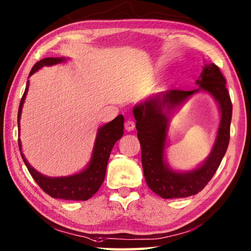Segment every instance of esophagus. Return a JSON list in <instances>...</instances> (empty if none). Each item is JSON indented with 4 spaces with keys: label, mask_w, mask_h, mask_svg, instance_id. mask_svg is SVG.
I'll list each match as a JSON object with an SVG mask.
<instances>
[{
    "label": "esophagus",
    "mask_w": 251,
    "mask_h": 251,
    "mask_svg": "<svg viewBox=\"0 0 251 251\" xmlns=\"http://www.w3.org/2000/svg\"><path fill=\"white\" fill-rule=\"evenodd\" d=\"M134 128H135V123H134V121L127 120V121L125 122V129L130 131V130H134Z\"/></svg>",
    "instance_id": "esophagus-1"
}]
</instances>
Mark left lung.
Listing matches in <instances>:
<instances>
[{
  "mask_svg": "<svg viewBox=\"0 0 251 251\" xmlns=\"http://www.w3.org/2000/svg\"><path fill=\"white\" fill-rule=\"evenodd\" d=\"M197 83L199 89L193 91L170 90L157 93L133 110L145 179L150 190L162 199L188 198L201 192L215 175L228 147L233 104L224 75L215 63H206ZM200 89L211 94L219 103L221 123L217 140L210 156L201 166L192 172L176 173L164 159L169 116L171 110Z\"/></svg>",
  "mask_w": 251,
  "mask_h": 251,
  "instance_id": "obj_1",
  "label": "left lung"
}]
</instances>
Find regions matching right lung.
I'll return each instance as SVG.
<instances>
[{
	"mask_svg": "<svg viewBox=\"0 0 251 251\" xmlns=\"http://www.w3.org/2000/svg\"><path fill=\"white\" fill-rule=\"evenodd\" d=\"M63 61H66V58H44L37 63H35V66L31 68L29 76L34 75L40 68L45 66H53ZM28 84L29 82L27 81L25 92L23 94L20 107H18V134H20L22 108L23 104L25 102L27 91H28ZM123 134H124V117H123V115H118L112 122L100 127L89 166L83 171L69 176L51 177L44 176L38 171H36L29 165L24 154L22 152L21 154L30 176H33L36 183L43 189L44 192H46L53 199L70 200V201H86V200L92 198L99 191L100 186L102 185L104 177H105L107 161L108 158H110L111 151L116 141L122 138ZM18 147H20V150H22L20 138H18Z\"/></svg>",
	"mask_w": 251,
	"mask_h": 251,
	"instance_id": "right-lung-1",
	"label": "right lung"
}]
</instances>
